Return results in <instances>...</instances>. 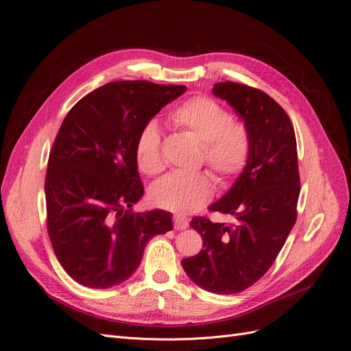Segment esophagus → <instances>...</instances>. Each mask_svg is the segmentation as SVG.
I'll list each match as a JSON object with an SVG mask.
<instances>
[{"label":"esophagus","instance_id":"1","mask_svg":"<svg viewBox=\"0 0 351 351\" xmlns=\"http://www.w3.org/2000/svg\"><path fill=\"white\" fill-rule=\"evenodd\" d=\"M173 221H174V228L177 230H183V229H187L189 228V219L184 217V216H180V215H176L173 217Z\"/></svg>","mask_w":351,"mask_h":351}]
</instances>
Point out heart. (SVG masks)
I'll list each match as a JSON object with an SVG mask.
<instances>
[{
    "mask_svg": "<svg viewBox=\"0 0 351 351\" xmlns=\"http://www.w3.org/2000/svg\"><path fill=\"white\" fill-rule=\"evenodd\" d=\"M170 122L202 143V160L228 181L239 174L249 158V135L245 125L232 119L210 97H193L171 110ZM135 158L139 170L148 176L164 170L161 135L156 122H148L139 131L135 143ZM215 193V181L208 173H171L158 180L151 189V199L158 207L174 213H191L203 207Z\"/></svg>",
    "mask_w": 351,
    "mask_h": 351,
    "instance_id": "1",
    "label": "heart"
}]
</instances>
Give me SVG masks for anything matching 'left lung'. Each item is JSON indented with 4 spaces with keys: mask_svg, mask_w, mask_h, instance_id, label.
<instances>
[{
    "mask_svg": "<svg viewBox=\"0 0 351 351\" xmlns=\"http://www.w3.org/2000/svg\"><path fill=\"white\" fill-rule=\"evenodd\" d=\"M245 122L249 158L232 187L208 208L236 224L194 217L203 239L199 255L181 265L191 281L213 293H237L268 272L297 220L300 173L297 139L287 112L262 90L233 82L215 83Z\"/></svg>",
    "mask_w": 351,
    "mask_h": 351,
    "instance_id": "left-lung-1",
    "label": "left lung"
}]
</instances>
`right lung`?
I'll return each mask as SVG.
<instances>
[{
	"instance_id": "obj_1",
	"label": "right lung",
	"mask_w": 351,
	"mask_h": 351,
	"mask_svg": "<svg viewBox=\"0 0 351 351\" xmlns=\"http://www.w3.org/2000/svg\"><path fill=\"white\" fill-rule=\"evenodd\" d=\"M186 90L112 82L66 115L47 164V230L63 269L80 285L106 289L125 282L152 237L173 229L165 210L131 212L144 195L135 143L161 108Z\"/></svg>"
}]
</instances>
